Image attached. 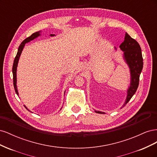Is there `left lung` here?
<instances>
[{
  "label": "left lung",
  "instance_id": "1",
  "mask_svg": "<svg viewBox=\"0 0 157 157\" xmlns=\"http://www.w3.org/2000/svg\"><path fill=\"white\" fill-rule=\"evenodd\" d=\"M120 48L124 52V58L130 69L131 83L128 90L126 100L124 106L134 96L139 86L140 76L143 69V57H142L141 47L135 39L126 33L124 42L120 45ZM97 113L103 114V112L96 111Z\"/></svg>",
  "mask_w": 157,
  "mask_h": 157
}]
</instances>
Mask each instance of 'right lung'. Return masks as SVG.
I'll use <instances>...</instances> for the list:
<instances>
[{"label":"right lung","mask_w":157,"mask_h":157,"mask_svg":"<svg viewBox=\"0 0 157 157\" xmlns=\"http://www.w3.org/2000/svg\"><path fill=\"white\" fill-rule=\"evenodd\" d=\"M40 35V32H36L33 33V34L29 36L26 38V39L23 40L21 44L20 45L18 48V50H17V53L16 54V56L15 57V59H14L13 61V67H12V73H13V86H14V89H15V92L17 94V95H18V92L17 90V87H16V70H17V63L19 61V58H20V56L21 54V52L23 50V47L25 46V44L27 43V42H29L33 39H35V38H36L37 36H39ZM50 36H54V35H50ZM25 107L27 109V108L25 106ZM28 110V109H27Z\"/></svg>","instance_id":"right-lung-1"}]
</instances>
